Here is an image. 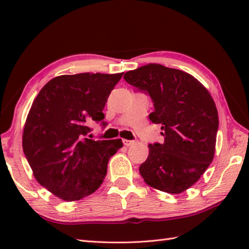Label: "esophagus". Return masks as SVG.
I'll use <instances>...</instances> for the list:
<instances>
[{"instance_id": "1", "label": "esophagus", "mask_w": 249, "mask_h": 249, "mask_svg": "<svg viewBox=\"0 0 249 249\" xmlns=\"http://www.w3.org/2000/svg\"><path fill=\"white\" fill-rule=\"evenodd\" d=\"M123 143H124L126 146H131V145H134V144L136 143V141H134V140H127V139H124V140H123Z\"/></svg>"}]
</instances>
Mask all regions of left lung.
<instances>
[{"mask_svg": "<svg viewBox=\"0 0 249 249\" xmlns=\"http://www.w3.org/2000/svg\"><path fill=\"white\" fill-rule=\"evenodd\" d=\"M125 81L149 95L150 120L161 126V143L149 144L139 168L144 182L168 194H181L212 162L218 113L208 89L189 73L150 63L125 72Z\"/></svg>", "mask_w": 249, "mask_h": 249, "instance_id": "8db88e82", "label": "left lung"}]
</instances>
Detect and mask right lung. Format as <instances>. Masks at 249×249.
<instances>
[{
  "label": "right lung",
  "mask_w": 249,
  "mask_h": 249,
  "mask_svg": "<svg viewBox=\"0 0 249 249\" xmlns=\"http://www.w3.org/2000/svg\"><path fill=\"white\" fill-rule=\"evenodd\" d=\"M122 73H77L53 78L32 104L23 152L41 186L65 201L93 194L107 174L121 139L93 140L89 124L104 127L103 110Z\"/></svg>",
  "instance_id": "obj_1"
}]
</instances>
